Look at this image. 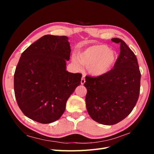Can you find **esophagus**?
Wrapping results in <instances>:
<instances>
[{
	"label": "esophagus",
	"mask_w": 154,
	"mask_h": 154,
	"mask_svg": "<svg viewBox=\"0 0 154 154\" xmlns=\"http://www.w3.org/2000/svg\"><path fill=\"white\" fill-rule=\"evenodd\" d=\"M85 78L84 77H82V80H81V84L82 85H83L85 83Z\"/></svg>",
	"instance_id": "1"
}]
</instances>
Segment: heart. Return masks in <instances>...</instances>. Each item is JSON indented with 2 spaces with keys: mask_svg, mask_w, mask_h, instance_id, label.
Instances as JSON below:
<instances>
[{
  "mask_svg": "<svg viewBox=\"0 0 154 154\" xmlns=\"http://www.w3.org/2000/svg\"><path fill=\"white\" fill-rule=\"evenodd\" d=\"M80 62L86 67L92 75L103 76L110 71L117 60L116 54L105 45H92L78 54ZM74 63L80 66L76 58H73Z\"/></svg>",
  "mask_w": 154,
  "mask_h": 154,
  "instance_id": "b5f03b06",
  "label": "heart"
}]
</instances>
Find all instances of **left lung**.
<instances>
[{
  "label": "left lung",
  "instance_id": "obj_1",
  "mask_svg": "<svg viewBox=\"0 0 154 154\" xmlns=\"http://www.w3.org/2000/svg\"><path fill=\"white\" fill-rule=\"evenodd\" d=\"M120 44V54L114 68L103 76L85 77L84 86L88 114L95 122L112 125L130 114L140 92L141 72L137 60L125 42L114 38Z\"/></svg>",
  "mask_w": 154,
  "mask_h": 154
}]
</instances>
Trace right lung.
<instances>
[{
  "label": "right lung",
  "mask_w": 154,
  "mask_h": 154,
  "mask_svg": "<svg viewBox=\"0 0 154 154\" xmlns=\"http://www.w3.org/2000/svg\"><path fill=\"white\" fill-rule=\"evenodd\" d=\"M71 51L67 36L46 35L22 53L14 74V91L27 118L48 124L63 114L82 76L66 71Z\"/></svg>",
  "instance_id": "right-lung-1"
}]
</instances>
